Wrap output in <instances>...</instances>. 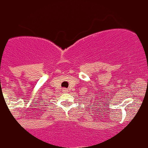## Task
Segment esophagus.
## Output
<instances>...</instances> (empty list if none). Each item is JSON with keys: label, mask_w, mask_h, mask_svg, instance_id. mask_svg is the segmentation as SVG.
I'll return each instance as SVG.
<instances>
[{"label": "esophagus", "mask_w": 148, "mask_h": 148, "mask_svg": "<svg viewBox=\"0 0 148 148\" xmlns=\"http://www.w3.org/2000/svg\"><path fill=\"white\" fill-rule=\"evenodd\" d=\"M63 91H64V92H68V89H67V88H63Z\"/></svg>", "instance_id": "1"}]
</instances>
